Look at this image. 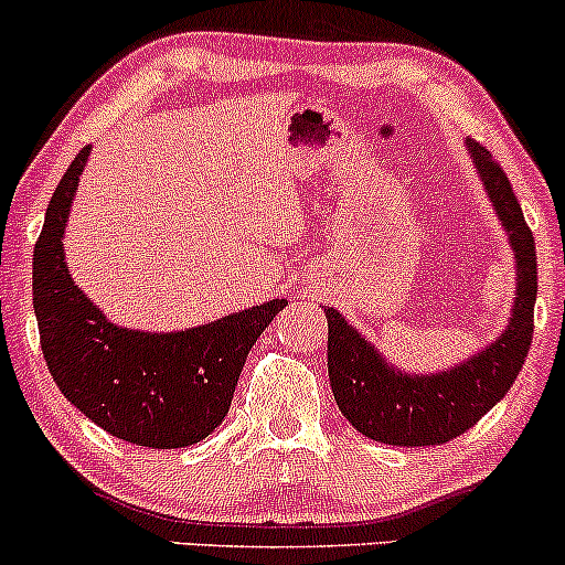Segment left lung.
Masks as SVG:
<instances>
[{
	"instance_id": "obj_1",
	"label": "left lung",
	"mask_w": 565,
	"mask_h": 565,
	"mask_svg": "<svg viewBox=\"0 0 565 565\" xmlns=\"http://www.w3.org/2000/svg\"><path fill=\"white\" fill-rule=\"evenodd\" d=\"M469 152L504 225L518 268V297L507 330L448 373L407 375L394 370L334 308L327 313V370L334 402L356 431L383 445H443L472 429L518 377L534 338L536 246L504 169L475 139Z\"/></svg>"
}]
</instances>
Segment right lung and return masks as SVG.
<instances>
[{"label": "right lung", "instance_id": "1", "mask_svg": "<svg viewBox=\"0 0 565 565\" xmlns=\"http://www.w3.org/2000/svg\"><path fill=\"white\" fill-rule=\"evenodd\" d=\"M90 154L85 145L61 177L34 244V313L55 386L111 437L171 450L201 443L231 411L252 345L287 300H268L182 332H139L107 316L74 287L64 227Z\"/></svg>", "mask_w": 565, "mask_h": 565}]
</instances>
